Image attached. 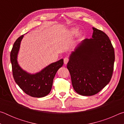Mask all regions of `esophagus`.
Instances as JSON below:
<instances>
[{"label":"esophagus","instance_id":"1","mask_svg":"<svg viewBox=\"0 0 124 124\" xmlns=\"http://www.w3.org/2000/svg\"><path fill=\"white\" fill-rule=\"evenodd\" d=\"M68 61H69L68 58H67V57L64 58V63L65 64H67V63L68 62Z\"/></svg>","mask_w":124,"mask_h":124}]
</instances>
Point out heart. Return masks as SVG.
Wrapping results in <instances>:
<instances>
[{
    "mask_svg": "<svg viewBox=\"0 0 124 124\" xmlns=\"http://www.w3.org/2000/svg\"><path fill=\"white\" fill-rule=\"evenodd\" d=\"M68 33V35H70V36H74L77 34L79 37L81 35V33L79 32V29L78 28H75V27H73V28H71L69 29Z\"/></svg>",
    "mask_w": 124,
    "mask_h": 124,
    "instance_id": "b5f03b06",
    "label": "heart"
}]
</instances>
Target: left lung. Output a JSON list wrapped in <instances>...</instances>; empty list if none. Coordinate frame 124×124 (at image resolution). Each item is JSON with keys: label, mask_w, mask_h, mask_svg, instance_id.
<instances>
[{"label": "left lung", "mask_w": 124, "mask_h": 124, "mask_svg": "<svg viewBox=\"0 0 124 124\" xmlns=\"http://www.w3.org/2000/svg\"><path fill=\"white\" fill-rule=\"evenodd\" d=\"M90 39L79 43L69 56L67 67L73 89L79 95H95L109 83L115 61L108 35L94 27Z\"/></svg>", "instance_id": "8db88e82"}]
</instances>
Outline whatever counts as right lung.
I'll return each instance as SVG.
<instances>
[{
  "label": "right lung",
  "instance_id": "right-lung-1",
  "mask_svg": "<svg viewBox=\"0 0 124 124\" xmlns=\"http://www.w3.org/2000/svg\"><path fill=\"white\" fill-rule=\"evenodd\" d=\"M22 35L15 42L10 53L12 74L15 81L25 93L33 97H43L51 91L53 80L58 69L63 64V59L50 63L39 72L31 74L20 67L17 61Z\"/></svg>",
  "mask_w": 124,
  "mask_h": 124
}]
</instances>
